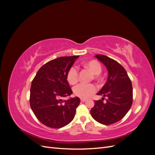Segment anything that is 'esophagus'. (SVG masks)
Masks as SVG:
<instances>
[{
    "mask_svg": "<svg viewBox=\"0 0 155 155\" xmlns=\"http://www.w3.org/2000/svg\"><path fill=\"white\" fill-rule=\"evenodd\" d=\"M86 101H87V100L86 99H84V98H81V102H85Z\"/></svg>",
    "mask_w": 155,
    "mask_h": 155,
    "instance_id": "1",
    "label": "esophagus"
}]
</instances>
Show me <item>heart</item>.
Masks as SVG:
<instances>
[{"label": "heart", "mask_w": 155, "mask_h": 155, "mask_svg": "<svg viewBox=\"0 0 155 155\" xmlns=\"http://www.w3.org/2000/svg\"><path fill=\"white\" fill-rule=\"evenodd\" d=\"M85 68L88 69L94 75L95 79L100 78V74L101 72V65L96 60L88 61L84 64ZM78 71L75 67L70 68L67 74V79L69 83L75 84L78 80ZM97 91V87L92 83H80L75 86L73 88L74 94L81 98H88L94 94Z\"/></svg>", "instance_id": "1"}]
</instances>
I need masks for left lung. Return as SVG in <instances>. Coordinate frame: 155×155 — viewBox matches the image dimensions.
Masks as SVG:
<instances>
[{
	"mask_svg": "<svg viewBox=\"0 0 155 155\" xmlns=\"http://www.w3.org/2000/svg\"><path fill=\"white\" fill-rule=\"evenodd\" d=\"M108 70L107 81L97 94L107 96V102L95 101L91 110L92 118L104 125L118 122L127 113L133 104L132 83L125 69L116 61L104 55H96Z\"/></svg>",
	"mask_w": 155,
	"mask_h": 155,
	"instance_id": "1",
	"label": "left lung"
}]
</instances>
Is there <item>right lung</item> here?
I'll list each match as a JSON object with an SVG mask.
<instances>
[{
    "label": "right lung",
    "instance_id": "right-lung-1",
    "mask_svg": "<svg viewBox=\"0 0 155 155\" xmlns=\"http://www.w3.org/2000/svg\"><path fill=\"white\" fill-rule=\"evenodd\" d=\"M78 58L79 55L64 56L50 61L39 68L31 82V110L38 120L48 127L61 128L74 118L80 99H62L72 93L67 74Z\"/></svg>",
    "mask_w": 155,
    "mask_h": 155
}]
</instances>
